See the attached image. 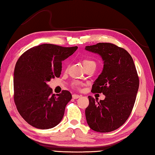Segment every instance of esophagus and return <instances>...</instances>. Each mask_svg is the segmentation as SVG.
<instances>
[{
	"label": "esophagus",
	"instance_id": "esophagus-1",
	"mask_svg": "<svg viewBox=\"0 0 155 155\" xmlns=\"http://www.w3.org/2000/svg\"><path fill=\"white\" fill-rule=\"evenodd\" d=\"M80 97H81V95H78V94H72L73 99H78V98H79Z\"/></svg>",
	"mask_w": 155,
	"mask_h": 155
}]
</instances>
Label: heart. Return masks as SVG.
<instances>
[{
    "label": "heart",
    "instance_id": "1",
    "mask_svg": "<svg viewBox=\"0 0 155 155\" xmlns=\"http://www.w3.org/2000/svg\"><path fill=\"white\" fill-rule=\"evenodd\" d=\"M83 64H84V67H87L90 65V64H95V63L93 61H91V60L89 59H85L83 61Z\"/></svg>",
    "mask_w": 155,
    "mask_h": 155
}]
</instances>
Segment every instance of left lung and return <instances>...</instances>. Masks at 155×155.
<instances>
[{
	"mask_svg": "<svg viewBox=\"0 0 155 155\" xmlns=\"http://www.w3.org/2000/svg\"><path fill=\"white\" fill-rule=\"evenodd\" d=\"M85 49L100 55L104 61L92 92L105 95L100 101L88 96L87 123L97 132H110L122 126L131 114L139 87L137 69L130 54L114 44L98 43Z\"/></svg>",
	"mask_w": 155,
	"mask_h": 155,
	"instance_id": "1",
	"label": "left lung"
}]
</instances>
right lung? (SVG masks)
Wrapping results in <instances>:
<instances>
[{"instance_id":"add662e5","label":"right lung","mask_w":155,"mask_h":155,"mask_svg":"<svg viewBox=\"0 0 155 155\" xmlns=\"http://www.w3.org/2000/svg\"><path fill=\"white\" fill-rule=\"evenodd\" d=\"M77 48L43 44L27 50L18 58L14 71V100L29 124L47 129L62 120L71 94L63 91L55 96L47 83L60 77L62 61Z\"/></svg>"}]
</instances>
